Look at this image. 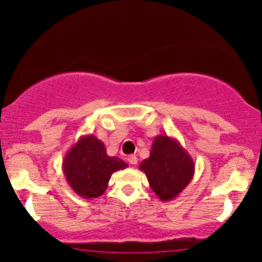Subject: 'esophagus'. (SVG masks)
I'll return each mask as SVG.
<instances>
[{
	"instance_id": "esophagus-1",
	"label": "esophagus",
	"mask_w": 262,
	"mask_h": 262,
	"mask_svg": "<svg viewBox=\"0 0 262 262\" xmlns=\"http://www.w3.org/2000/svg\"><path fill=\"white\" fill-rule=\"evenodd\" d=\"M127 160H128V162L130 165H135L138 162V158L135 155H129L128 158H127Z\"/></svg>"
}]
</instances>
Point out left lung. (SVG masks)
I'll return each instance as SVG.
<instances>
[{
  "label": "left lung",
  "instance_id": "8db88e82",
  "mask_svg": "<svg viewBox=\"0 0 262 262\" xmlns=\"http://www.w3.org/2000/svg\"><path fill=\"white\" fill-rule=\"evenodd\" d=\"M150 187L164 202L175 200L194 175V162L180 141L169 135H156L150 156L139 165Z\"/></svg>",
  "mask_w": 262,
  "mask_h": 262
}]
</instances>
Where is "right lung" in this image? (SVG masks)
<instances>
[{"label":"right lung","mask_w":262,"mask_h":262,"mask_svg":"<svg viewBox=\"0 0 262 262\" xmlns=\"http://www.w3.org/2000/svg\"><path fill=\"white\" fill-rule=\"evenodd\" d=\"M127 166L122 159L108 156L103 141L93 134L82 135L62 160V171L69 186L85 200L102 196L112 173Z\"/></svg>","instance_id":"add662e5"}]
</instances>
